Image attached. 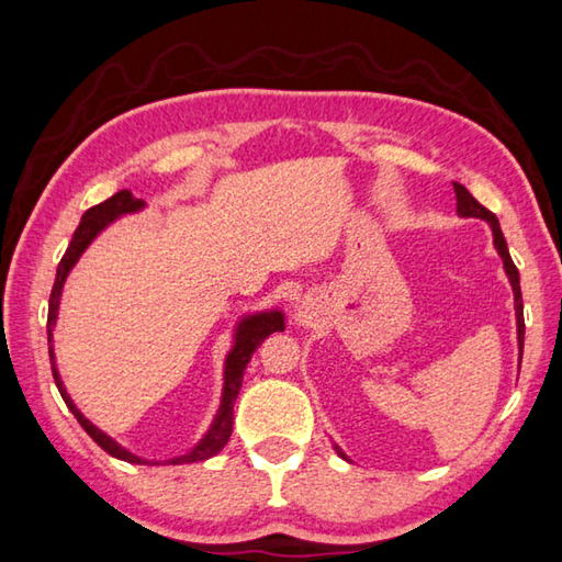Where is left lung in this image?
Returning <instances> with one entry per match:
<instances>
[{
    "instance_id": "1",
    "label": "left lung",
    "mask_w": 562,
    "mask_h": 562,
    "mask_svg": "<svg viewBox=\"0 0 562 562\" xmlns=\"http://www.w3.org/2000/svg\"><path fill=\"white\" fill-rule=\"evenodd\" d=\"M453 190H456V200H458V214L465 216V218H482V222H487L490 228H492V236H494V248H497V252L502 256V262H504V270H507V278L512 282V290H514V310H516V338H519V366H521V353H524V302H521V284H519V270H516L514 260L509 256V248H507V240H504V234L499 228V218L494 216L490 209L482 206L475 196H472L463 184L453 182ZM336 453L348 460V456L340 450L338 446Z\"/></svg>"
}]
</instances>
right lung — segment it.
<instances>
[{"label": "right lung", "instance_id": "1", "mask_svg": "<svg viewBox=\"0 0 562 562\" xmlns=\"http://www.w3.org/2000/svg\"><path fill=\"white\" fill-rule=\"evenodd\" d=\"M146 206L143 200H136L134 194L128 190H121L114 196H109L106 202L97 204L92 209H87L82 214V222L77 226L75 236L70 240L68 250H65V256L58 266V272H55V284L50 290V302H48V353H50V368H53V380L58 384V392L63 402L68 404V409L75 414V419L80 422V426L85 428L87 434H90L92 441L106 450L109 456H114L119 460H126V463H136V465H160L156 460H143L138 456L131 453L124 446H119L112 436H106L104 431H99V428L90 422L85 419L82 412L77 409L75 402L70 400L68 390H65V384L60 380V372L55 368V356H53V326H55V318H58V304H60V294H63V284L68 280V272L75 268V262L80 260V256L85 252V248L92 244V240L102 234V231L114 222V218L124 216V214H134L140 212V209ZM274 331H284V314L272 310V312H260V314H248L238 322L236 326V334H234V348L228 350L226 362H224V392H222V404H218V412L214 416L212 426H209V431L204 434V438L200 443H196L190 453L178 456V458H170L165 460L168 465H182V463H200V460H206L216 456L218 450H222L228 438H231V428H234V404L236 397L240 392V382H244V372L246 366L250 362V356L256 353L258 346L266 340L270 334Z\"/></svg>", "mask_w": 562, "mask_h": 562}]
</instances>
